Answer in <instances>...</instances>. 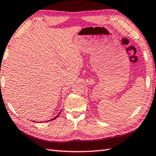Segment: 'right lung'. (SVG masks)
Here are the masks:
<instances>
[{"label": "right lung", "instance_id": "right-lung-1", "mask_svg": "<svg viewBox=\"0 0 156 156\" xmlns=\"http://www.w3.org/2000/svg\"><path fill=\"white\" fill-rule=\"evenodd\" d=\"M60 112H59V114H57V115H56V116H55V118H52V119H51V120H55V119H56V118H57L58 117V115H59V114H60ZM49 120H48V121H49Z\"/></svg>", "mask_w": 156, "mask_h": 156}]
</instances>
